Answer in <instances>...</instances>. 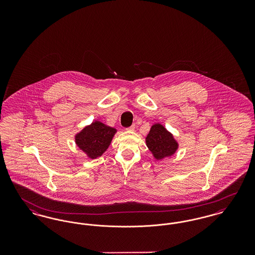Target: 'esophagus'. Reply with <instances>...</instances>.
Here are the masks:
<instances>
[{
    "label": "esophagus",
    "instance_id": "obj_1",
    "mask_svg": "<svg viewBox=\"0 0 255 255\" xmlns=\"http://www.w3.org/2000/svg\"><path fill=\"white\" fill-rule=\"evenodd\" d=\"M134 125H132V126H130V127H128V128H126V130H128V131H134Z\"/></svg>",
    "mask_w": 255,
    "mask_h": 255
}]
</instances>
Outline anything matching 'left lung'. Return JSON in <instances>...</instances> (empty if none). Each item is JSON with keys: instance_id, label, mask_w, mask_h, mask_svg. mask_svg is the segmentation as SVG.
<instances>
[{"instance_id": "left-lung-1", "label": "left lung", "mask_w": 255, "mask_h": 255, "mask_svg": "<svg viewBox=\"0 0 255 255\" xmlns=\"http://www.w3.org/2000/svg\"><path fill=\"white\" fill-rule=\"evenodd\" d=\"M146 145L157 159L172 156L178 149V142L161 124H154L146 136Z\"/></svg>"}]
</instances>
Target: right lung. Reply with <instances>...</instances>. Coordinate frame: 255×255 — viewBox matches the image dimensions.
Returning a JSON list of instances; mask_svg holds the SVG:
<instances>
[{
  "label": "right lung",
  "mask_w": 255,
  "mask_h": 255,
  "mask_svg": "<svg viewBox=\"0 0 255 255\" xmlns=\"http://www.w3.org/2000/svg\"><path fill=\"white\" fill-rule=\"evenodd\" d=\"M116 132L102 122H93L75 135V142L89 158H97L108 149Z\"/></svg>",
  "instance_id": "right-lung-1"
}]
</instances>
